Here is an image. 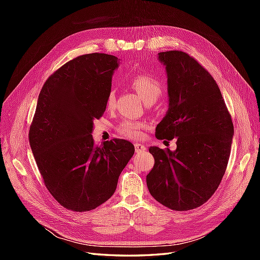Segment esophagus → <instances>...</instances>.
Segmentation results:
<instances>
[{
  "label": "esophagus",
  "instance_id": "34e87169",
  "mask_svg": "<svg viewBox=\"0 0 260 260\" xmlns=\"http://www.w3.org/2000/svg\"><path fill=\"white\" fill-rule=\"evenodd\" d=\"M135 148H136V152H137V153L145 151V149H146L145 145H144V144H141V143H136V144H135Z\"/></svg>",
  "mask_w": 260,
  "mask_h": 260
}]
</instances>
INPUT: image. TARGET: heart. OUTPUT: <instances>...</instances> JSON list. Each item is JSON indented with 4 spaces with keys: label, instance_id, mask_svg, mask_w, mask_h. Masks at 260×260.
<instances>
[{
    "label": "heart",
    "instance_id": "b5f03b06",
    "mask_svg": "<svg viewBox=\"0 0 260 260\" xmlns=\"http://www.w3.org/2000/svg\"><path fill=\"white\" fill-rule=\"evenodd\" d=\"M132 88L136 90L145 103L152 104L160 96L162 93V85L160 81L153 75L149 74H139L132 77L130 80ZM116 95L115 90H109L106 96V107L112 109L115 106ZM146 124L142 121H137L132 119H124L117 127L118 132L123 137L130 139H139L143 135V129Z\"/></svg>",
    "mask_w": 260,
    "mask_h": 260
}]
</instances>
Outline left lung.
<instances>
[{"instance_id": "left-lung-1", "label": "left lung", "mask_w": 260, "mask_h": 260, "mask_svg": "<svg viewBox=\"0 0 260 260\" xmlns=\"http://www.w3.org/2000/svg\"><path fill=\"white\" fill-rule=\"evenodd\" d=\"M168 76L169 109L157 124L158 140H177V149L151 146L155 164L146 176L153 198L172 210L205 204L216 192L229 161L233 122L214 78L191 55L161 52Z\"/></svg>"}]
</instances>
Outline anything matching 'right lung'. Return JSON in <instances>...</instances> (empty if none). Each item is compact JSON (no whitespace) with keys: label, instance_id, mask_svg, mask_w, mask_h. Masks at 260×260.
Instances as JSON below:
<instances>
[{"label":"right lung","instance_id":"obj_1","mask_svg":"<svg viewBox=\"0 0 260 260\" xmlns=\"http://www.w3.org/2000/svg\"><path fill=\"white\" fill-rule=\"evenodd\" d=\"M117 67L113 55H80L54 72L39 94L29 143L46 188L66 209L90 211L111 199L135 154L129 141L96 145L92 138Z\"/></svg>","mask_w":260,"mask_h":260}]
</instances>
